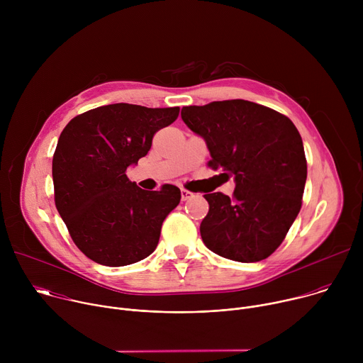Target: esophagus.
<instances>
[{
  "mask_svg": "<svg viewBox=\"0 0 363 363\" xmlns=\"http://www.w3.org/2000/svg\"><path fill=\"white\" fill-rule=\"evenodd\" d=\"M192 192L191 191H188V189H185V188H182L181 189V198H182V201H186V199H189V198H192Z\"/></svg>",
  "mask_w": 363,
  "mask_h": 363,
  "instance_id": "34e87169",
  "label": "esophagus"
}]
</instances>
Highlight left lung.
I'll return each mask as SVG.
<instances>
[{
  "label": "left lung",
  "mask_w": 363,
  "mask_h": 363,
  "mask_svg": "<svg viewBox=\"0 0 363 363\" xmlns=\"http://www.w3.org/2000/svg\"><path fill=\"white\" fill-rule=\"evenodd\" d=\"M181 116L203 138L208 167L235 181L231 198L203 195L210 203L199 227L203 244L234 262L264 260L301 208L307 162L298 130L287 116L242 99L185 106Z\"/></svg>",
  "instance_id": "1"
}]
</instances>
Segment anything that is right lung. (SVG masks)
<instances>
[{
    "label": "right lung",
    "mask_w": 363,
    "mask_h": 363,
    "mask_svg": "<svg viewBox=\"0 0 363 363\" xmlns=\"http://www.w3.org/2000/svg\"><path fill=\"white\" fill-rule=\"evenodd\" d=\"M178 115L179 108L115 103L73 118L63 129L53 155L56 208L77 248L94 263L128 266L157 248L181 191L171 184L140 189L126 169Z\"/></svg>",
    "instance_id": "add662e5"
}]
</instances>
